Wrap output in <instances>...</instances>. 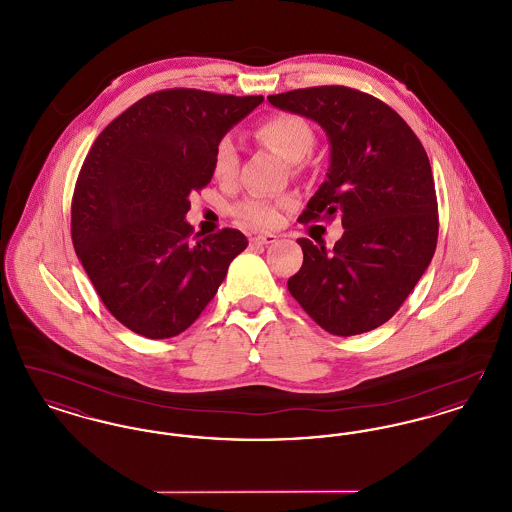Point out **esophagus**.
I'll list each match as a JSON object with an SVG mask.
<instances>
[{"instance_id": "obj_1", "label": "esophagus", "mask_w": 512, "mask_h": 512, "mask_svg": "<svg viewBox=\"0 0 512 512\" xmlns=\"http://www.w3.org/2000/svg\"><path fill=\"white\" fill-rule=\"evenodd\" d=\"M276 240H278V236H274V234H259V236L249 238V245H251V247H255V245L274 244Z\"/></svg>"}]
</instances>
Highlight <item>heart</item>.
Here are the masks:
<instances>
[{"mask_svg": "<svg viewBox=\"0 0 512 512\" xmlns=\"http://www.w3.org/2000/svg\"><path fill=\"white\" fill-rule=\"evenodd\" d=\"M255 136L261 144L270 147L284 159L299 163L303 161L315 147V132L313 128L295 117V115H274L265 122L259 124L255 130ZM238 169V155L232 142L224 140L220 142L215 151L213 171L220 180L234 178ZM288 205V201L282 199H267V197H247L242 203L234 207V217L249 228H268L274 226L280 217V209Z\"/></svg>", "mask_w": 512, "mask_h": 512, "instance_id": "obj_1", "label": "heart"}]
</instances>
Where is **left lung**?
<instances>
[{
	"label": "left lung",
	"mask_w": 512,
	"mask_h": 512,
	"mask_svg": "<svg viewBox=\"0 0 512 512\" xmlns=\"http://www.w3.org/2000/svg\"><path fill=\"white\" fill-rule=\"evenodd\" d=\"M268 101L317 121L330 169L301 222L340 217L332 249L299 238L303 265L288 290L320 328L357 336L388 322L413 292L438 244L432 167L390 105L347 86L301 88Z\"/></svg>",
	"instance_id": "left-lung-1"
}]
</instances>
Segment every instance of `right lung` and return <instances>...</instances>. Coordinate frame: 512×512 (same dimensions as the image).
<instances>
[{"mask_svg": "<svg viewBox=\"0 0 512 512\" xmlns=\"http://www.w3.org/2000/svg\"><path fill=\"white\" fill-rule=\"evenodd\" d=\"M263 96L153 92L98 136L74 186L71 236L109 313L165 340L194 324L247 247L240 230L194 236L190 194L213 178L222 136Z\"/></svg>", "mask_w": 512, "mask_h": 512, "instance_id": "right-lung-1", "label": "right lung"}]
</instances>
